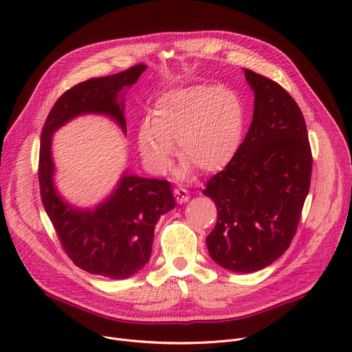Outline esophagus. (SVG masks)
Instances as JSON below:
<instances>
[{
  "mask_svg": "<svg viewBox=\"0 0 352 352\" xmlns=\"http://www.w3.org/2000/svg\"><path fill=\"white\" fill-rule=\"evenodd\" d=\"M174 197L179 205H182V204H186L189 200V193L184 188H177V189H174Z\"/></svg>",
  "mask_w": 352,
  "mask_h": 352,
  "instance_id": "1",
  "label": "esophagus"
}]
</instances>
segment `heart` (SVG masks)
I'll list each match as a JSON object with an SVG mask.
<instances>
[{
	"label": "heart",
	"instance_id": "b5f03b06",
	"mask_svg": "<svg viewBox=\"0 0 352 352\" xmlns=\"http://www.w3.org/2000/svg\"><path fill=\"white\" fill-rule=\"evenodd\" d=\"M245 125L239 96L228 87L192 85L156 98L138 135L139 153L153 173H163L173 146L184 162L178 174L190 170L212 174L223 170L238 152Z\"/></svg>",
	"mask_w": 352,
	"mask_h": 352
}]
</instances>
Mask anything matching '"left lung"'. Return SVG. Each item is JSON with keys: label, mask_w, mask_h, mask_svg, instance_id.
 I'll return each mask as SVG.
<instances>
[{"label": "left lung", "mask_w": 352, "mask_h": 352, "mask_svg": "<svg viewBox=\"0 0 352 352\" xmlns=\"http://www.w3.org/2000/svg\"><path fill=\"white\" fill-rule=\"evenodd\" d=\"M243 71L255 94L252 122L204 195L217 206V223L206 238L210 258L227 270L254 273L277 261L296 232L312 152L295 100L274 80Z\"/></svg>", "instance_id": "1"}]
</instances>
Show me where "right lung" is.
Instances as JSON below:
<instances>
[{"label": "right lung", "mask_w": 352, "mask_h": 352, "mask_svg": "<svg viewBox=\"0 0 352 352\" xmlns=\"http://www.w3.org/2000/svg\"><path fill=\"white\" fill-rule=\"evenodd\" d=\"M135 65L124 72L93 78L67 90L44 122L38 182L43 206L69 259L82 270L113 280L133 276L152 255L155 227L175 208L168 181L142 178L124 171L114 190L93 209L76 208L58 192L53 162V135L83 114L106 116L126 133L124 94L146 71Z\"/></svg>", "instance_id": "right-lung-1"}]
</instances>
